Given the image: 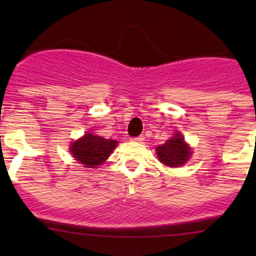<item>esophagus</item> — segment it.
Wrapping results in <instances>:
<instances>
[{
	"instance_id": "esophagus-1",
	"label": "esophagus",
	"mask_w": 256,
	"mask_h": 256,
	"mask_svg": "<svg viewBox=\"0 0 256 256\" xmlns=\"http://www.w3.org/2000/svg\"><path fill=\"white\" fill-rule=\"evenodd\" d=\"M131 140L132 141H135V142H144V136H138V138H131Z\"/></svg>"
}]
</instances>
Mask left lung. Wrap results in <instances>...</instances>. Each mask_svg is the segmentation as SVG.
Returning <instances> with one entry per match:
<instances>
[{
    "label": "left lung",
    "mask_w": 256,
    "mask_h": 256,
    "mask_svg": "<svg viewBox=\"0 0 256 256\" xmlns=\"http://www.w3.org/2000/svg\"><path fill=\"white\" fill-rule=\"evenodd\" d=\"M157 156L161 164L168 167H180L190 160L192 151L184 142V138L180 132L174 134L170 140L156 147Z\"/></svg>",
    "instance_id": "1"
}]
</instances>
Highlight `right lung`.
Here are the masks:
<instances>
[{"label":"right lung","instance_id":"1","mask_svg":"<svg viewBox=\"0 0 256 256\" xmlns=\"http://www.w3.org/2000/svg\"><path fill=\"white\" fill-rule=\"evenodd\" d=\"M118 144V141L112 138L86 132L70 144V152L79 164H84L85 168H96L106 161Z\"/></svg>","mask_w":256,"mask_h":256}]
</instances>
